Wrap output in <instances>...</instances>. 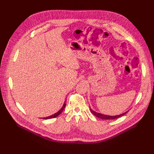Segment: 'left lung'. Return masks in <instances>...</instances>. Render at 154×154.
Instances as JSON below:
<instances>
[{
	"instance_id": "8db88e82",
	"label": "left lung",
	"mask_w": 154,
	"mask_h": 154,
	"mask_svg": "<svg viewBox=\"0 0 154 154\" xmlns=\"http://www.w3.org/2000/svg\"><path fill=\"white\" fill-rule=\"evenodd\" d=\"M90 110H91V112H92V114H94L95 116H96V117L101 118V119H117V118L122 117V116H124L126 113L127 112H126L120 114V115H118V116H106V115H104V114L96 112H94V110H92L91 108H90Z\"/></svg>"
}]
</instances>
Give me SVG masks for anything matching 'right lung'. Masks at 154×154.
Wrapping results in <instances>:
<instances>
[{"mask_svg":"<svg viewBox=\"0 0 154 154\" xmlns=\"http://www.w3.org/2000/svg\"><path fill=\"white\" fill-rule=\"evenodd\" d=\"M66 102H64V104H63V106H62V108L61 109H60L58 112H57V113H55V114H54L53 115H51V116H48V117L44 118L43 119H51V118H54L57 117V116H58V115H60V114H61V113L62 112V111L63 110V109H64V108H65V106H66Z\"/></svg>","mask_w":154,"mask_h":154,"instance_id":"right-lung-1","label":"right lung"}]
</instances>
